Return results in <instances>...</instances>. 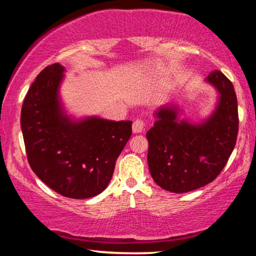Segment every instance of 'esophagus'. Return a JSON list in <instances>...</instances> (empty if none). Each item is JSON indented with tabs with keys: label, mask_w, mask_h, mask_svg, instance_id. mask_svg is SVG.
Returning <instances> with one entry per match:
<instances>
[{
	"label": "esophagus",
	"mask_w": 256,
	"mask_h": 256,
	"mask_svg": "<svg viewBox=\"0 0 256 256\" xmlns=\"http://www.w3.org/2000/svg\"><path fill=\"white\" fill-rule=\"evenodd\" d=\"M144 128H146V122L144 120H141V118H138V120H136L133 122V126H132V130H133V132L134 133H140V132H142L144 130Z\"/></svg>",
	"instance_id": "1"
}]
</instances>
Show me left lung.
Segmentation results:
<instances>
[{
	"instance_id": "1",
	"label": "left lung",
	"mask_w": 256,
	"mask_h": 256,
	"mask_svg": "<svg viewBox=\"0 0 256 256\" xmlns=\"http://www.w3.org/2000/svg\"><path fill=\"white\" fill-rule=\"evenodd\" d=\"M206 80L220 94L218 107L204 123L177 118V108L164 106L146 132L150 174L160 188L172 193L200 188L216 178L235 148L238 134L237 97L232 81L218 70Z\"/></svg>"
}]
</instances>
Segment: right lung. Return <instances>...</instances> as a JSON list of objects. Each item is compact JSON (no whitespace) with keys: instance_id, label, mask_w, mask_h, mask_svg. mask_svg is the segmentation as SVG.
<instances>
[{"instance_id":"add662e5","label":"right lung","mask_w":256,"mask_h":256,"mask_svg":"<svg viewBox=\"0 0 256 256\" xmlns=\"http://www.w3.org/2000/svg\"><path fill=\"white\" fill-rule=\"evenodd\" d=\"M63 72L58 63L46 66L26 94L21 108L26 152L34 174L52 190L66 198H88L110 184L132 122L68 120L58 98Z\"/></svg>"}]
</instances>
